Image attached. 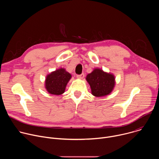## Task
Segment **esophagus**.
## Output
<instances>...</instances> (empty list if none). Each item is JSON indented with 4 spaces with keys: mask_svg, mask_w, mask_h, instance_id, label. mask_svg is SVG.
<instances>
[{
    "mask_svg": "<svg viewBox=\"0 0 159 159\" xmlns=\"http://www.w3.org/2000/svg\"><path fill=\"white\" fill-rule=\"evenodd\" d=\"M84 74H80V75H77V77L78 78V79H82L84 77Z\"/></svg>",
    "mask_w": 159,
    "mask_h": 159,
    "instance_id": "34e87169",
    "label": "esophagus"
}]
</instances>
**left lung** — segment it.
I'll list each match as a JSON object with an SVG mask.
<instances>
[{
    "mask_svg": "<svg viewBox=\"0 0 159 159\" xmlns=\"http://www.w3.org/2000/svg\"><path fill=\"white\" fill-rule=\"evenodd\" d=\"M91 89L92 94L96 97H102L109 94L115 85L114 75L104 72L99 69H94L86 77Z\"/></svg>",
    "mask_w": 159,
    "mask_h": 159,
    "instance_id": "1",
    "label": "left lung"
}]
</instances>
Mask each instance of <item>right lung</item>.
Returning a JSON list of instances; mask_svg holds the SVG:
<instances>
[{"label": "right lung", "mask_w": 159, "mask_h": 159, "mask_svg": "<svg viewBox=\"0 0 159 159\" xmlns=\"http://www.w3.org/2000/svg\"><path fill=\"white\" fill-rule=\"evenodd\" d=\"M71 77L70 74L61 68L47 76L45 80V88L51 94H62L64 93L66 85Z\"/></svg>", "instance_id": "1"}]
</instances>
